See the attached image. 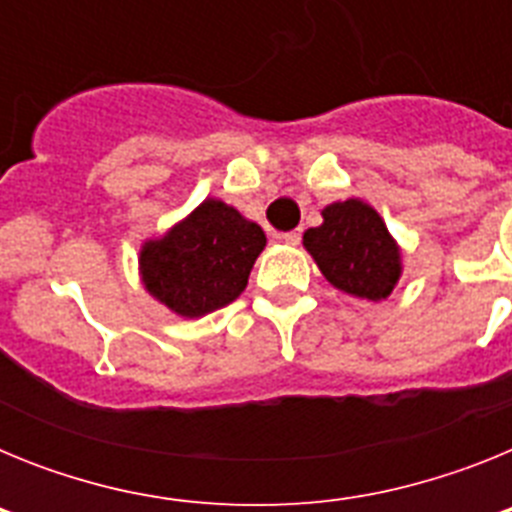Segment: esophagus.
I'll return each mask as SVG.
<instances>
[{
  "mask_svg": "<svg viewBox=\"0 0 512 512\" xmlns=\"http://www.w3.org/2000/svg\"><path fill=\"white\" fill-rule=\"evenodd\" d=\"M277 238L282 243H287V246H297V243H300V238H302V233H300V230H289V233H277Z\"/></svg>",
  "mask_w": 512,
  "mask_h": 512,
  "instance_id": "obj_1",
  "label": "esophagus"
}]
</instances>
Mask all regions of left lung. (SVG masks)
<instances>
[{
    "label": "left lung",
    "mask_w": 512,
    "mask_h": 512,
    "mask_svg": "<svg viewBox=\"0 0 512 512\" xmlns=\"http://www.w3.org/2000/svg\"><path fill=\"white\" fill-rule=\"evenodd\" d=\"M302 243L333 287L361 300L390 297L402 274L395 238L379 212L361 200L325 207L323 225L307 230Z\"/></svg>",
    "instance_id": "8db88e82"
}]
</instances>
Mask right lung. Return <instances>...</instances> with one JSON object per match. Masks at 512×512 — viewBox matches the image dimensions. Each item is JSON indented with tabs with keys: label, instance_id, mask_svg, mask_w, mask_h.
<instances>
[{
	"label": "right lung",
	"instance_id": "obj_1",
	"mask_svg": "<svg viewBox=\"0 0 512 512\" xmlns=\"http://www.w3.org/2000/svg\"><path fill=\"white\" fill-rule=\"evenodd\" d=\"M266 246L264 230L235 207L205 200L182 223L140 248V277L161 305L202 318L230 305Z\"/></svg>",
	"mask_w": 512,
	"mask_h": 512
}]
</instances>
